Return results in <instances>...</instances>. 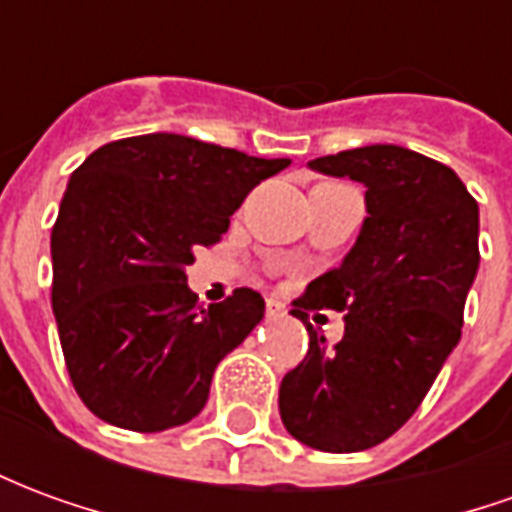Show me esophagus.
Listing matches in <instances>:
<instances>
[{
  "label": "esophagus",
  "instance_id": "34e87169",
  "mask_svg": "<svg viewBox=\"0 0 512 512\" xmlns=\"http://www.w3.org/2000/svg\"><path fill=\"white\" fill-rule=\"evenodd\" d=\"M285 304H282V301H277V299H268L266 301V315L268 318H271V321H277V318H282V315H285Z\"/></svg>",
  "mask_w": 512,
  "mask_h": 512
}]
</instances>
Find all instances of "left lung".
Instances as JSON below:
<instances>
[{
  "instance_id": "8db88e82",
  "label": "left lung",
  "mask_w": 512,
  "mask_h": 512,
  "mask_svg": "<svg viewBox=\"0 0 512 512\" xmlns=\"http://www.w3.org/2000/svg\"><path fill=\"white\" fill-rule=\"evenodd\" d=\"M310 167L362 183L367 216L340 268L293 301L310 348L282 378L279 414L312 450H370L406 425L461 340L480 211L450 167L408 147H356ZM318 309L344 312L340 344L309 323Z\"/></svg>"
}]
</instances>
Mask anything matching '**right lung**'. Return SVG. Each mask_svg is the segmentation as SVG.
Returning <instances> with one entry per match:
<instances>
[{"mask_svg": "<svg viewBox=\"0 0 512 512\" xmlns=\"http://www.w3.org/2000/svg\"><path fill=\"white\" fill-rule=\"evenodd\" d=\"M288 164L145 134L98 147L73 172L51 230V310L73 389L95 417L158 433L200 414L213 370L263 321L266 301L238 288L205 307L186 266Z\"/></svg>", "mask_w": 512, "mask_h": 512, "instance_id": "obj_1", "label": "right lung"}]
</instances>
